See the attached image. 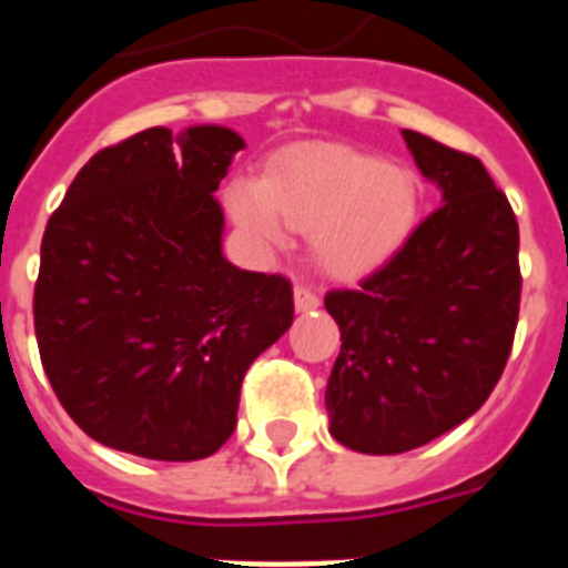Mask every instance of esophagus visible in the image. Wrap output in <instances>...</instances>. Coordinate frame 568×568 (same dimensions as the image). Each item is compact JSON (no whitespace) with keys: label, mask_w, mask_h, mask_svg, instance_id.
<instances>
[{"label":"esophagus","mask_w":568,"mask_h":568,"mask_svg":"<svg viewBox=\"0 0 568 568\" xmlns=\"http://www.w3.org/2000/svg\"><path fill=\"white\" fill-rule=\"evenodd\" d=\"M321 298L313 287H307V284H298V287H295V310H298V313H310V310H315Z\"/></svg>","instance_id":"esophagus-1"}]
</instances>
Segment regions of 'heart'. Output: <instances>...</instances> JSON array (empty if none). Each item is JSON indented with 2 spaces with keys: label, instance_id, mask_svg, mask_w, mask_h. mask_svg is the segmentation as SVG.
Returning <instances> with one entry per match:
<instances>
[{
  "label": "heart",
  "instance_id": "b5f03b06",
  "mask_svg": "<svg viewBox=\"0 0 568 568\" xmlns=\"http://www.w3.org/2000/svg\"><path fill=\"white\" fill-rule=\"evenodd\" d=\"M230 210L241 227L267 244L281 241L278 219L315 233L321 267L355 278L393 258L413 235L420 184L413 170L375 155L321 148L278 164L264 184H235Z\"/></svg>",
  "mask_w": 568,
  "mask_h": 568
}]
</instances>
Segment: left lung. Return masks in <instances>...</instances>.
Returning a JSON list of instances; mask_svg holds the SVG:
<instances>
[{"label": "left lung", "instance_id": "8db88e82", "mask_svg": "<svg viewBox=\"0 0 568 568\" xmlns=\"http://www.w3.org/2000/svg\"><path fill=\"white\" fill-rule=\"evenodd\" d=\"M404 142L444 204L358 287L324 295L341 329L329 433L366 455L418 449L478 413L520 313V233L504 190L475 155L415 130Z\"/></svg>", "mask_w": 568, "mask_h": 568}]
</instances>
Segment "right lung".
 <instances>
[{
    "instance_id": "obj_1",
    "label": "right lung",
    "mask_w": 568,
    "mask_h": 568,
    "mask_svg": "<svg viewBox=\"0 0 568 568\" xmlns=\"http://www.w3.org/2000/svg\"><path fill=\"white\" fill-rule=\"evenodd\" d=\"M227 128H150L99 150L48 219L39 358L64 413L150 460L222 449L250 364L293 324V284L222 255Z\"/></svg>"
}]
</instances>
